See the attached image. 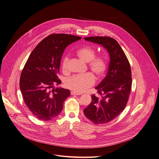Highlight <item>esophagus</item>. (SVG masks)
Segmentation results:
<instances>
[{
  "instance_id": "esophagus-1",
  "label": "esophagus",
  "mask_w": 159,
  "mask_h": 159,
  "mask_svg": "<svg viewBox=\"0 0 159 159\" xmlns=\"http://www.w3.org/2000/svg\"><path fill=\"white\" fill-rule=\"evenodd\" d=\"M71 95H81V94H80V93H75V92H74V91H71Z\"/></svg>"
}]
</instances>
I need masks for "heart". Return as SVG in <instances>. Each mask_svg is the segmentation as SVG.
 I'll return each instance as SVG.
<instances>
[{
  "label": "heart",
  "instance_id": "obj_1",
  "mask_svg": "<svg viewBox=\"0 0 159 159\" xmlns=\"http://www.w3.org/2000/svg\"><path fill=\"white\" fill-rule=\"evenodd\" d=\"M76 54L82 61L88 63L89 70L96 79H100L104 76L107 70L106 61L101 57H95L96 51L93 48L90 46H85L79 49ZM68 62V57H64L61 61V70L65 74L69 71ZM94 84V79L89 73L72 76L67 79L65 82V85L66 88L77 93L85 91Z\"/></svg>",
  "mask_w": 159,
  "mask_h": 159
}]
</instances>
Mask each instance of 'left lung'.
Masks as SVG:
<instances>
[{"label": "left lung", "mask_w": 159, "mask_h": 159, "mask_svg": "<svg viewBox=\"0 0 159 159\" xmlns=\"http://www.w3.org/2000/svg\"><path fill=\"white\" fill-rule=\"evenodd\" d=\"M86 41L102 46L110 56L106 77L96 87L99 97L93 94L91 102L84 113L91 122L107 123L115 118L125 108L132 87L130 63L118 42L107 36L84 38Z\"/></svg>", "instance_id": "obj_1"}]
</instances>
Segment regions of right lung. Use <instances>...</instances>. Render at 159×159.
I'll list each match as a JSON object with an SVG mask.
<instances>
[{
	"label": "right lung",
	"instance_id": "1",
	"mask_svg": "<svg viewBox=\"0 0 159 159\" xmlns=\"http://www.w3.org/2000/svg\"><path fill=\"white\" fill-rule=\"evenodd\" d=\"M80 39L63 34L47 36L30 53L22 70L19 87L24 101L40 120L49 121L58 116L71 94L68 89L53 87L61 84L57 74L65 49Z\"/></svg>",
	"mask_w": 159,
	"mask_h": 159
}]
</instances>
